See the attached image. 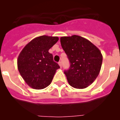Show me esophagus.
Instances as JSON below:
<instances>
[{
    "label": "esophagus",
    "mask_w": 120,
    "mask_h": 120,
    "mask_svg": "<svg viewBox=\"0 0 120 120\" xmlns=\"http://www.w3.org/2000/svg\"><path fill=\"white\" fill-rule=\"evenodd\" d=\"M58 64H59V65L60 66V67H62V62H61V61L58 62Z\"/></svg>",
    "instance_id": "34e87169"
}]
</instances>
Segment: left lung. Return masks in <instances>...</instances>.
<instances>
[{
  "label": "left lung",
  "instance_id": "1",
  "mask_svg": "<svg viewBox=\"0 0 120 120\" xmlns=\"http://www.w3.org/2000/svg\"><path fill=\"white\" fill-rule=\"evenodd\" d=\"M61 46L70 62V67L64 71L72 87L83 89L92 84L98 76L103 56L96 45L79 35L62 37Z\"/></svg>",
  "mask_w": 120,
  "mask_h": 120
}]
</instances>
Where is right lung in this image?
I'll return each instance as SVG.
<instances>
[{
	"mask_svg": "<svg viewBox=\"0 0 120 120\" xmlns=\"http://www.w3.org/2000/svg\"><path fill=\"white\" fill-rule=\"evenodd\" d=\"M58 37H36L26 44L19 54L17 67L26 83L32 88L41 90L51 83L59 66L54 62L49 50L56 43Z\"/></svg>",
	"mask_w": 120,
	"mask_h": 120,
	"instance_id": "add662e5",
	"label": "right lung"
}]
</instances>
